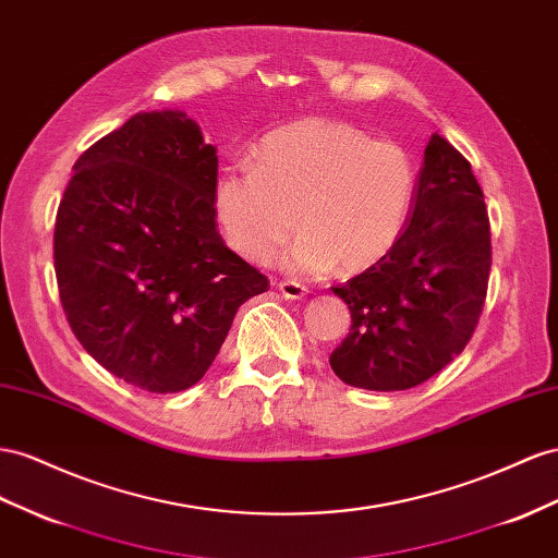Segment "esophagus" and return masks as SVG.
<instances>
[{
  "label": "esophagus",
  "mask_w": 558,
  "mask_h": 558,
  "mask_svg": "<svg viewBox=\"0 0 558 558\" xmlns=\"http://www.w3.org/2000/svg\"><path fill=\"white\" fill-rule=\"evenodd\" d=\"M277 289L286 300H303L307 295V286L300 281H293V279L277 281Z\"/></svg>",
  "instance_id": "1"
}]
</instances>
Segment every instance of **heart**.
Returning <instances> with one entry per match:
<instances>
[{
	"label": "heart",
	"mask_w": 558,
	"mask_h": 558,
	"mask_svg": "<svg viewBox=\"0 0 558 558\" xmlns=\"http://www.w3.org/2000/svg\"><path fill=\"white\" fill-rule=\"evenodd\" d=\"M415 185V161L399 143L310 117L265 133L253 163L222 169L214 210L225 242L251 263H267L300 225L291 267L356 275L399 244Z\"/></svg>",
	"instance_id": "b5f03b06"
}]
</instances>
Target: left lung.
<instances>
[{
	"label": "left lung",
	"mask_w": 558,
	"mask_h": 558,
	"mask_svg": "<svg viewBox=\"0 0 558 558\" xmlns=\"http://www.w3.org/2000/svg\"><path fill=\"white\" fill-rule=\"evenodd\" d=\"M490 263L488 208L472 163L434 133L399 244L366 272L333 286L352 326L330 352V368L342 383L373 391L429 380L472 340Z\"/></svg>",
	"instance_id": "1"
}]
</instances>
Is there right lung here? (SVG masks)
<instances>
[{
	"instance_id": "add662e5",
	"label": "right lung",
	"mask_w": 558,
	"mask_h": 558,
	"mask_svg": "<svg viewBox=\"0 0 558 558\" xmlns=\"http://www.w3.org/2000/svg\"><path fill=\"white\" fill-rule=\"evenodd\" d=\"M216 147L180 110L133 114L74 163L56 214L53 265L74 338L145 391L199 383L234 314L269 289L225 246Z\"/></svg>"
}]
</instances>
